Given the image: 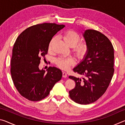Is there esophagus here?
I'll use <instances>...</instances> for the list:
<instances>
[{
	"label": "esophagus",
	"mask_w": 125,
	"mask_h": 125,
	"mask_svg": "<svg viewBox=\"0 0 125 125\" xmlns=\"http://www.w3.org/2000/svg\"><path fill=\"white\" fill-rule=\"evenodd\" d=\"M67 76V73H65V72H63V73H62V77L63 78H66Z\"/></svg>",
	"instance_id": "esophagus-1"
}]
</instances>
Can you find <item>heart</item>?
<instances>
[{
	"label": "heart",
	"instance_id": "obj_1",
	"mask_svg": "<svg viewBox=\"0 0 125 125\" xmlns=\"http://www.w3.org/2000/svg\"><path fill=\"white\" fill-rule=\"evenodd\" d=\"M56 39V37H53L48 45V49L51 50L52 44ZM64 41L71 47H73L74 51L79 57L85 56L88 52V47L85 43H78L80 41V35L73 30H68L63 34ZM74 63V60L72 57L59 58L56 60V64L61 69H67Z\"/></svg>",
	"mask_w": 125,
	"mask_h": 125
}]
</instances>
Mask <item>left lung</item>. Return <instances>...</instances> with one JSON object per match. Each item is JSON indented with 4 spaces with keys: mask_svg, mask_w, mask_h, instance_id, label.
I'll list each match as a JSON object with an SVG mask.
<instances>
[{
    "mask_svg": "<svg viewBox=\"0 0 125 125\" xmlns=\"http://www.w3.org/2000/svg\"><path fill=\"white\" fill-rule=\"evenodd\" d=\"M83 36L88 52L73 71L84 78L69 76L75 86L69 93L74 102L86 105L96 101L108 88L114 72V51L109 39L99 31L86 30Z\"/></svg>",
    "mask_w": 125,
    "mask_h": 125,
    "instance_id": "1",
    "label": "left lung"
}]
</instances>
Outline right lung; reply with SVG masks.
Masks as SVG:
<instances>
[{
  "label": "right lung",
  "mask_w": 125,
  "mask_h": 125,
  "mask_svg": "<svg viewBox=\"0 0 125 125\" xmlns=\"http://www.w3.org/2000/svg\"><path fill=\"white\" fill-rule=\"evenodd\" d=\"M64 25L43 23L33 25L20 33L15 42L11 60V78L19 93L29 100H41L62 77L60 69L50 67L40 70L41 57L47 54L48 45Z\"/></svg>",
  "instance_id": "add662e5"
}]
</instances>
